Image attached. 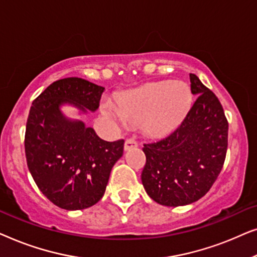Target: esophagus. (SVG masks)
<instances>
[{"instance_id": "esophagus-1", "label": "esophagus", "mask_w": 257, "mask_h": 257, "mask_svg": "<svg viewBox=\"0 0 257 257\" xmlns=\"http://www.w3.org/2000/svg\"><path fill=\"white\" fill-rule=\"evenodd\" d=\"M137 146H138V144H137V142H136L135 139H132V138L126 139L125 145H124L125 151H128V150H131V149H135V147H137Z\"/></svg>"}]
</instances>
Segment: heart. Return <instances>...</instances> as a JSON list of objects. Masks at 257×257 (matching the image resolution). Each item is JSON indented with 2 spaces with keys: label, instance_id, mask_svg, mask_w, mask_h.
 <instances>
[{
  "label": "heart",
  "instance_id": "heart-1",
  "mask_svg": "<svg viewBox=\"0 0 257 257\" xmlns=\"http://www.w3.org/2000/svg\"><path fill=\"white\" fill-rule=\"evenodd\" d=\"M191 104L192 92L187 84L163 80L128 91L119 98V103L105 99L100 107L104 115L119 124L143 122L149 135L163 136L182 120Z\"/></svg>",
  "mask_w": 257,
  "mask_h": 257
}]
</instances>
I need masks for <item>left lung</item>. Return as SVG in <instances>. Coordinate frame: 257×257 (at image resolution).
I'll use <instances>...</instances> for the list:
<instances>
[{
    "mask_svg": "<svg viewBox=\"0 0 257 257\" xmlns=\"http://www.w3.org/2000/svg\"><path fill=\"white\" fill-rule=\"evenodd\" d=\"M196 99L171 135L144 144L142 181L147 194L163 206L198 201L222 170L228 147V120L219 98L189 73Z\"/></svg>",
    "mask_w": 257,
    "mask_h": 257,
    "instance_id": "1",
    "label": "left lung"
}]
</instances>
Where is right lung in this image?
<instances>
[{"label": "right lung", "mask_w": 257, "mask_h": 257, "mask_svg": "<svg viewBox=\"0 0 257 257\" xmlns=\"http://www.w3.org/2000/svg\"><path fill=\"white\" fill-rule=\"evenodd\" d=\"M104 87L70 77L50 84L33 101L24 149L37 187L63 209H85L103 198L112 167L124 151V140L105 142L83 121H70L59 106L76 105L96 111Z\"/></svg>", "instance_id": "add662e5"}]
</instances>
